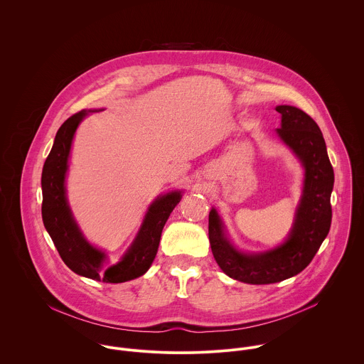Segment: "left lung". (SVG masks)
<instances>
[{
  "instance_id": "left-lung-1",
  "label": "left lung",
  "mask_w": 364,
  "mask_h": 364,
  "mask_svg": "<svg viewBox=\"0 0 364 364\" xmlns=\"http://www.w3.org/2000/svg\"><path fill=\"white\" fill-rule=\"evenodd\" d=\"M276 110L282 114L276 133L304 169L301 198L286 240L267 251L244 252L231 242L215 208L208 214V240L214 259L227 276L248 284L277 283L304 270L326 238L332 220L331 193L335 176L318 124L296 106L279 105Z\"/></svg>"
}]
</instances>
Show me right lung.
<instances>
[{
	"label": "right lung",
	"instance_id": "add662e5",
	"mask_svg": "<svg viewBox=\"0 0 364 364\" xmlns=\"http://www.w3.org/2000/svg\"><path fill=\"white\" fill-rule=\"evenodd\" d=\"M100 110L84 109L68 117L57 130L42 171V218L61 259L74 273L104 283H123L143 276L150 269L158 251L162 228L172 210L181 202L183 191H171L154 199L132 245L117 263L106 267V252L94 247L82 234L68 205L65 189L75 132L90 113Z\"/></svg>",
	"mask_w": 364,
	"mask_h": 364
}]
</instances>
